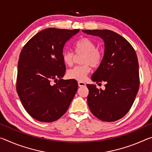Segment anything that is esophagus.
I'll return each mask as SVG.
<instances>
[{"label":"esophagus","instance_id":"obj_1","mask_svg":"<svg viewBox=\"0 0 152 152\" xmlns=\"http://www.w3.org/2000/svg\"><path fill=\"white\" fill-rule=\"evenodd\" d=\"M78 86L80 87H83V86H86V84L84 83V82H82V81H79L78 82Z\"/></svg>","mask_w":152,"mask_h":152}]
</instances>
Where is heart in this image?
I'll return each mask as SVG.
<instances>
[{"mask_svg":"<svg viewBox=\"0 0 152 152\" xmlns=\"http://www.w3.org/2000/svg\"><path fill=\"white\" fill-rule=\"evenodd\" d=\"M74 48L76 52L84 53L82 59V63L84 64L76 66L67 72V76L70 79L83 81L86 76L91 72V65L93 68H97L100 66L102 60V55L100 51L97 50L96 45L88 38H82L76 42ZM62 60L66 65L70 66L73 64V53L68 50L63 51Z\"/></svg>","mask_w":152,"mask_h":152,"instance_id":"heart-1","label":"heart"}]
</instances>
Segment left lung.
I'll return each mask as SVG.
<instances>
[{
    "instance_id": "1",
    "label": "left lung",
    "mask_w": 152,
    "mask_h": 152,
    "mask_svg": "<svg viewBox=\"0 0 152 152\" xmlns=\"http://www.w3.org/2000/svg\"><path fill=\"white\" fill-rule=\"evenodd\" d=\"M99 36L104 42L102 62L92 74V80L106 82L105 89L86 84L87 102L91 113L100 120L113 122L127 114L140 87L139 64L132 45L122 36L107 29L82 30ZM101 84V83H99Z\"/></svg>"
}]
</instances>
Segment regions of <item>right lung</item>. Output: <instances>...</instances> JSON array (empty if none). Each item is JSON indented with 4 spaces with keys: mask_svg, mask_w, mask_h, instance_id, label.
<instances>
[{
    "mask_svg": "<svg viewBox=\"0 0 152 152\" xmlns=\"http://www.w3.org/2000/svg\"><path fill=\"white\" fill-rule=\"evenodd\" d=\"M79 31L48 28L33 36L20 51L17 92L24 109L39 121L60 119L76 94V80L62 79L66 66L61 54L66 43ZM52 80L56 84L51 85Z\"/></svg>",
    "mask_w": 152,
    "mask_h": 152,
    "instance_id": "right-lung-1",
    "label": "right lung"
}]
</instances>
